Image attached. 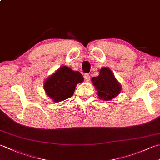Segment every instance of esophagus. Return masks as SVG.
Masks as SVG:
<instances>
[{
  "label": "esophagus",
  "mask_w": 160,
  "mask_h": 160,
  "mask_svg": "<svg viewBox=\"0 0 160 160\" xmlns=\"http://www.w3.org/2000/svg\"><path fill=\"white\" fill-rule=\"evenodd\" d=\"M90 75L89 74H85L84 75V80H86V82H89V81L90 80Z\"/></svg>",
  "instance_id": "1"
}]
</instances>
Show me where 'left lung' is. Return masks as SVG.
<instances>
[{"label": "left lung", "instance_id": "8db88e82", "mask_svg": "<svg viewBox=\"0 0 160 160\" xmlns=\"http://www.w3.org/2000/svg\"><path fill=\"white\" fill-rule=\"evenodd\" d=\"M93 85L98 91L100 100L109 101L120 93L122 86L115 78L113 73L108 67H102L99 71V76L91 79Z\"/></svg>", "mask_w": 160, "mask_h": 160}]
</instances>
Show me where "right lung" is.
Masks as SVG:
<instances>
[{
  "label": "right lung",
  "mask_w": 160,
  "mask_h": 160,
  "mask_svg": "<svg viewBox=\"0 0 160 160\" xmlns=\"http://www.w3.org/2000/svg\"><path fill=\"white\" fill-rule=\"evenodd\" d=\"M84 78L78 71H73L67 66H62L51 75L44 82V89L53 102H59L73 96L78 83Z\"/></svg>",
  "instance_id": "add662e5"
}]
</instances>
